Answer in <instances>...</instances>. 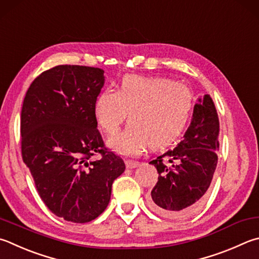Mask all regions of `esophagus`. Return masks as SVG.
<instances>
[{"instance_id":"34e87169","label":"esophagus","mask_w":259,"mask_h":259,"mask_svg":"<svg viewBox=\"0 0 259 259\" xmlns=\"http://www.w3.org/2000/svg\"><path fill=\"white\" fill-rule=\"evenodd\" d=\"M125 165L128 168H135V167H138L139 166V162H136V161H126L125 162Z\"/></svg>"}]
</instances>
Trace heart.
<instances>
[{
  "label": "heart",
  "mask_w": 259,
  "mask_h": 259,
  "mask_svg": "<svg viewBox=\"0 0 259 259\" xmlns=\"http://www.w3.org/2000/svg\"><path fill=\"white\" fill-rule=\"evenodd\" d=\"M194 109L190 89L162 77L128 74L117 91L105 89L97 96L94 115L107 135L115 134L128 114L129 125L109 139L117 154L136 157L148 147L164 149L185 133Z\"/></svg>",
  "instance_id": "obj_1"
}]
</instances>
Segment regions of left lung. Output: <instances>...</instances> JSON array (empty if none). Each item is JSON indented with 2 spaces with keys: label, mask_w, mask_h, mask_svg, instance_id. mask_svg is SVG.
I'll list each match as a JSON object with an SVG mask.
<instances>
[{
  "label": "left lung",
  "mask_w": 259,
  "mask_h": 259,
  "mask_svg": "<svg viewBox=\"0 0 259 259\" xmlns=\"http://www.w3.org/2000/svg\"><path fill=\"white\" fill-rule=\"evenodd\" d=\"M219 135L220 122L214 102L209 95H204L194 106L182 142L149 162L158 173V181L150 192V207L168 219L188 218L198 209L218 165ZM164 159L176 164L166 167Z\"/></svg>",
  "instance_id": "left-lung-1"
}]
</instances>
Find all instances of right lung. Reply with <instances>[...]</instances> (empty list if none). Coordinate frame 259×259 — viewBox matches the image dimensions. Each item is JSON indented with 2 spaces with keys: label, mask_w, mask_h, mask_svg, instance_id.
<instances>
[{
  "label": "right lung",
  "mask_w": 259,
  "mask_h": 259,
  "mask_svg": "<svg viewBox=\"0 0 259 259\" xmlns=\"http://www.w3.org/2000/svg\"><path fill=\"white\" fill-rule=\"evenodd\" d=\"M104 71L58 65L40 73L26 93L20 120L21 154L48 208L73 223L95 220L110 203L123 159L104 146L94 105ZM100 152L102 157L92 161Z\"/></svg>",
  "instance_id": "obj_1"
}]
</instances>
